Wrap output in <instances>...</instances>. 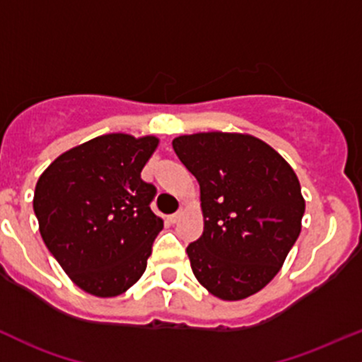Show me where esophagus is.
I'll return each mask as SVG.
<instances>
[{
    "mask_svg": "<svg viewBox=\"0 0 362 362\" xmlns=\"http://www.w3.org/2000/svg\"><path fill=\"white\" fill-rule=\"evenodd\" d=\"M180 216H182V213H180V211L175 213V214H172V216H170V221H172V223H177V221L180 220Z\"/></svg>",
    "mask_w": 362,
    "mask_h": 362,
    "instance_id": "1",
    "label": "esophagus"
}]
</instances>
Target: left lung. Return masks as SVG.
<instances>
[{
    "instance_id": "8db88e82",
    "label": "left lung",
    "mask_w": 362,
    "mask_h": 362,
    "mask_svg": "<svg viewBox=\"0 0 362 362\" xmlns=\"http://www.w3.org/2000/svg\"><path fill=\"white\" fill-rule=\"evenodd\" d=\"M172 146L201 189L204 230L187 247L197 281L223 300L259 292L300 233L305 201L296 172L249 134H190Z\"/></svg>"
}]
</instances>
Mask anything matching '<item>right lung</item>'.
Masks as SVG:
<instances>
[{
	"label": "right lung",
	"instance_id": "1",
	"mask_svg": "<svg viewBox=\"0 0 362 362\" xmlns=\"http://www.w3.org/2000/svg\"><path fill=\"white\" fill-rule=\"evenodd\" d=\"M160 139L106 134L75 146L39 177L34 213L46 247L77 287L96 297L129 291L148 266L163 220L141 172Z\"/></svg>",
	"mask_w": 362,
	"mask_h": 362
}]
</instances>
